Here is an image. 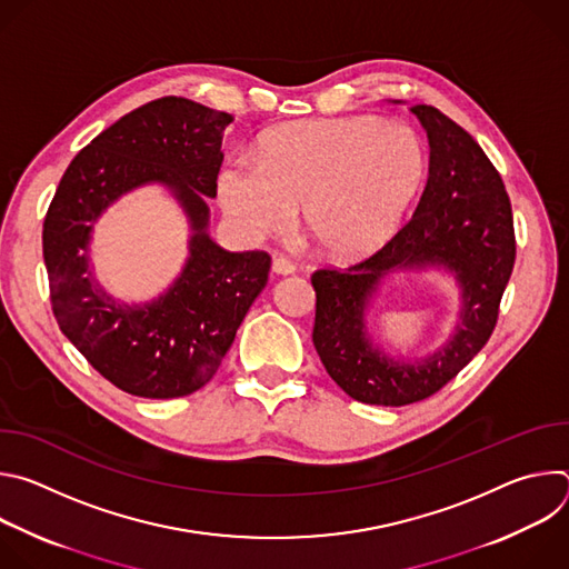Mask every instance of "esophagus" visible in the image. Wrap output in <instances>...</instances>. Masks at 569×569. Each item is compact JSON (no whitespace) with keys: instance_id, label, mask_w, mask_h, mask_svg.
I'll list each match as a JSON object with an SVG mask.
<instances>
[{"instance_id":"34e87169","label":"esophagus","mask_w":569,"mask_h":569,"mask_svg":"<svg viewBox=\"0 0 569 569\" xmlns=\"http://www.w3.org/2000/svg\"><path fill=\"white\" fill-rule=\"evenodd\" d=\"M272 272H274V274H292V272H295V266H292L286 257H274V259H272Z\"/></svg>"}]
</instances>
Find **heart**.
<instances>
[{
  "instance_id": "1",
  "label": "heart",
  "mask_w": 569,
  "mask_h": 569,
  "mask_svg": "<svg viewBox=\"0 0 569 569\" xmlns=\"http://www.w3.org/2000/svg\"><path fill=\"white\" fill-rule=\"evenodd\" d=\"M428 173L421 137L371 117L303 121L274 130L257 154H231L218 198L250 240L306 229L333 259H360L398 231Z\"/></svg>"
}]
</instances>
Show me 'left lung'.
<instances>
[{
  "instance_id": "obj_1",
  "label": "left lung",
  "mask_w": 569,
  "mask_h": 569,
  "mask_svg": "<svg viewBox=\"0 0 569 569\" xmlns=\"http://www.w3.org/2000/svg\"><path fill=\"white\" fill-rule=\"evenodd\" d=\"M410 110L430 141V176L415 216L376 254L310 277L317 297L312 345L321 365L351 398L385 408L437 393L481 351L498 323L516 263L511 200L491 159L437 108ZM426 267L456 274L460 321L432 357L393 361L368 340L363 310L385 273Z\"/></svg>"
}]
</instances>
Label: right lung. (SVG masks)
I'll return each mask as SVG.
<instances>
[{
    "label": "right lung",
    "mask_w": 569,
    "mask_h": 569,
    "mask_svg": "<svg viewBox=\"0 0 569 569\" xmlns=\"http://www.w3.org/2000/svg\"><path fill=\"white\" fill-rule=\"evenodd\" d=\"M231 114L182 97L121 117L67 167L42 227L51 308L64 338L114 387L141 398H180L204 387L240 321L268 283V252H227L209 238V207ZM164 183L194 233L174 286L148 305L112 300L89 272L100 213L143 183Z\"/></svg>",
    "instance_id": "add662e5"
}]
</instances>
